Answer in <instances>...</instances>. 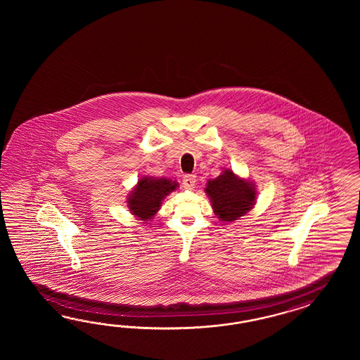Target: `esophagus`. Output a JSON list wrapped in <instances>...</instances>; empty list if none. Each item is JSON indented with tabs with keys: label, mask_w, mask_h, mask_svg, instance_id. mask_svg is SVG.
Instances as JSON below:
<instances>
[{
	"label": "esophagus",
	"mask_w": 360,
	"mask_h": 360,
	"mask_svg": "<svg viewBox=\"0 0 360 360\" xmlns=\"http://www.w3.org/2000/svg\"><path fill=\"white\" fill-rule=\"evenodd\" d=\"M196 178L195 175H185L182 179V185L187 190H193L195 187Z\"/></svg>",
	"instance_id": "1"
}]
</instances>
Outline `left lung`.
<instances>
[{"mask_svg": "<svg viewBox=\"0 0 360 360\" xmlns=\"http://www.w3.org/2000/svg\"><path fill=\"white\" fill-rule=\"evenodd\" d=\"M206 193L215 215L221 221L238 220L253 207L256 199L255 185L229 169L215 179L208 181Z\"/></svg>", "mask_w": 360, "mask_h": 360, "instance_id": "left-lung-1", "label": "left lung"}]
</instances>
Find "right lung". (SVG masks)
<instances>
[{
    "label": "right lung",
    "mask_w": 360,
    "mask_h": 360,
    "mask_svg": "<svg viewBox=\"0 0 360 360\" xmlns=\"http://www.w3.org/2000/svg\"><path fill=\"white\" fill-rule=\"evenodd\" d=\"M178 184L166 178L143 176L128 198V207L140 220L153 219L169 193L174 191Z\"/></svg>",
    "instance_id": "right-lung-1"
}]
</instances>
